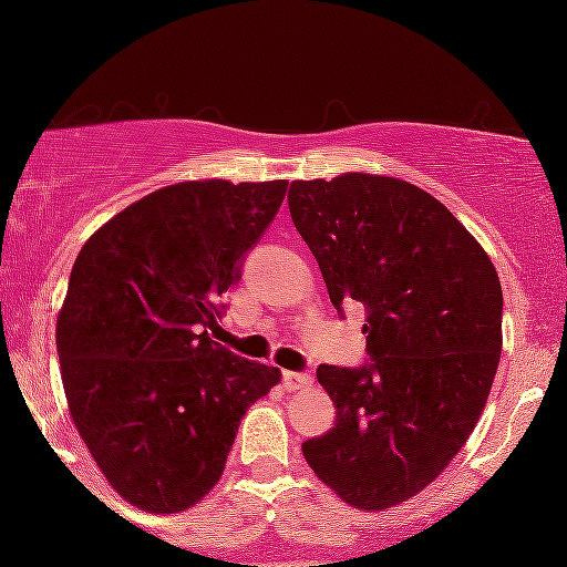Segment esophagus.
I'll return each instance as SVG.
<instances>
[{
	"mask_svg": "<svg viewBox=\"0 0 567 567\" xmlns=\"http://www.w3.org/2000/svg\"><path fill=\"white\" fill-rule=\"evenodd\" d=\"M311 383L309 373H296V370H285L282 373V386L288 392H296V389H306Z\"/></svg>",
	"mask_w": 567,
	"mask_h": 567,
	"instance_id": "34e87169",
	"label": "esophagus"
}]
</instances>
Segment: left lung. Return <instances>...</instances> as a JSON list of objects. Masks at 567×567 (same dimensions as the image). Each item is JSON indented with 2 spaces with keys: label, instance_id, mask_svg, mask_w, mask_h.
<instances>
[{
  "label": "left lung",
  "instance_id": "1",
  "mask_svg": "<svg viewBox=\"0 0 567 567\" xmlns=\"http://www.w3.org/2000/svg\"><path fill=\"white\" fill-rule=\"evenodd\" d=\"M290 218L330 301L365 306L368 362L317 368L336 426L301 445L338 498L381 512L421 493L480 421L501 357L496 269L458 218L408 181H292Z\"/></svg>",
  "mask_w": 567,
  "mask_h": 567
}]
</instances>
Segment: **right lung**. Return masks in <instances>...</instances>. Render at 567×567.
Listing matches in <instances>:
<instances>
[{
  "instance_id": "add662e5",
  "label": "right lung",
  "mask_w": 567,
  "mask_h": 567,
  "mask_svg": "<svg viewBox=\"0 0 567 567\" xmlns=\"http://www.w3.org/2000/svg\"><path fill=\"white\" fill-rule=\"evenodd\" d=\"M288 181H188L148 194L84 243L58 315L76 432L138 509L194 506L224 474L239 421L279 383L207 333L282 205Z\"/></svg>"
}]
</instances>
